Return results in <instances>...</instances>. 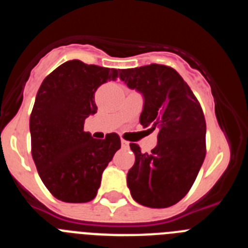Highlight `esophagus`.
<instances>
[{"instance_id":"34e87169","label":"esophagus","mask_w":248,"mask_h":248,"mask_svg":"<svg viewBox=\"0 0 248 248\" xmlns=\"http://www.w3.org/2000/svg\"><path fill=\"white\" fill-rule=\"evenodd\" d=\"M122 148L123 149H126V150H128V149H129V143H128V141H125V140H122Z\"/></svg>"}]
</instances>
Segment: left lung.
Here are the masks:
<instances>
[{"label": "left lung", "mask_w": 248, "mask_h": 248, "mask_svg": "<svg viewBox=\"0 0 248 248\" xmlns=\"http://www.w3.org/2000/svg\"><path fill=\"white\" fill-rule=\"evenodd\" d=\"M120 79L144 98L140 124L157 133L150 154L130 144L135 163L126 184L140 205L163 209L191 189L206 155V123L200 103L181 76L168 65L124 69Z\"/></svg>", "instance_id": "obj_1"}]
</instances>
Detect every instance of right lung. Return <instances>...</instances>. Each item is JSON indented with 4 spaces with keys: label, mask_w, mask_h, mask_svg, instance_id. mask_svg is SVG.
<instances>
[{
    "label": "right lung",
    "mask_w": 248,
    "mask_h": 248,
    "mask_svg": "<svg viewBox=\"0 0 248 248\" xmlns=\"http://www.w3.org/2000/svg\"><path fill=\"white\" fill-rule=\"evenodd\" d=\"M118 76L113 68L73 59L56 68L39 87L30 118L32 157L41 180L58 200H93L104 169L120 149L115 133L94 139L83 130L84 120L97 113V89Z\"/></svg>",
    "instance_id": "obj_1"
}]
</instances>
